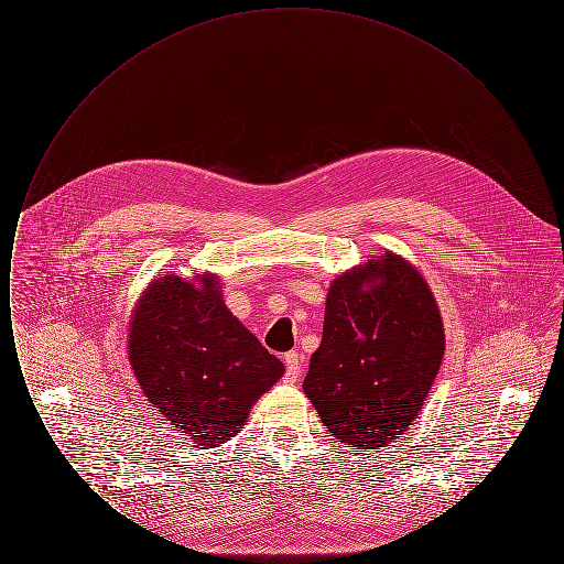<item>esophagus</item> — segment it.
Returning a JSON list of instances; mask_svg holds the SVG:
<instances>
[{
	"label": "esophagus",
	"instance_id": "obj_1",
	"mask_svg": "<svg viewBox=\"0 0 564 564\" xmlns=\"http://www.w3.org/2000/svg\"><path fill=\"white\" fill-rule=\"evenodd\" d=\"M283 361H285V375L290 380H295L300 375V368H302V355L297 350H290V352H285Z\"/></svg>",
	"mask_w": 564,
	"mask_h": 564
}]
</instances>
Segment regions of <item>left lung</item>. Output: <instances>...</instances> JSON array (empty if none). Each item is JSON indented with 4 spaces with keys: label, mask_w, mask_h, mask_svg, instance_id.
I'll list each match as a JSON object with an SVG mask.
<instances>
[{
    "label": "left lung",
    "mask_w": 564,
    "mask_h": 564,
    "mask_svg": "<svg viewBox=\"0 0 564 564\" xmlns=\"http://www.w3.org/2000/svg\"><path fill=\"white\" fill-rule=\"evenodd\" d=\"M442 357L444 327L425 279L387 253L332 283L302 387L336 440L376 451L412 425Z\"/></svg>",
    "instance_id": "1"
}]
</instances>
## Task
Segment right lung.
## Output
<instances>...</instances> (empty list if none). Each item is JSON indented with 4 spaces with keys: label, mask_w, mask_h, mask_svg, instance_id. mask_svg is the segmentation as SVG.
<instances>
[{
    "label": "right lung",
    "mask_w": 564,
    "mask_h": 564,
    "mask_svg": "<svg viewBox=\"0 0 564 564\" xmlns=\"http://www.w3.org/2000/svg\"><path fill=\"white\" fill-rule=\"evenodd\" d=\"M214 274L192 285L154 281L134 308L129 355L134 376L166 421L214 448L241 433L249 408L285 366L224 304Z\"/></svg>",
    "instance_id": "add662e5"
}]
</instances>
